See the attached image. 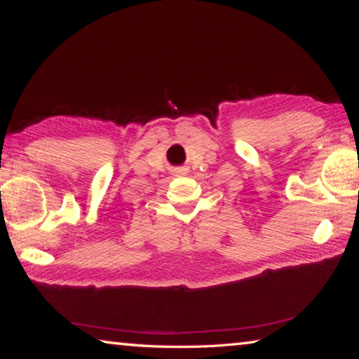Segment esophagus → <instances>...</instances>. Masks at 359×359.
I'll return each mask as SVG.
<instances>
[{"mask_svg":"<svg viewBox=\"0 0 359 359\" xmlns=\"http://www.w3.org/2000/svg\"><path fill=\"white\" fill-rule=\"evenodd\" d=\"M185 174H187V169L185 168L174 169V175H177V177H180V175H185Z\"/></svg>","mask_w":359,"mask_h":359,"instance_id":"34e87169","label":"esophagus"}]
</instances>
